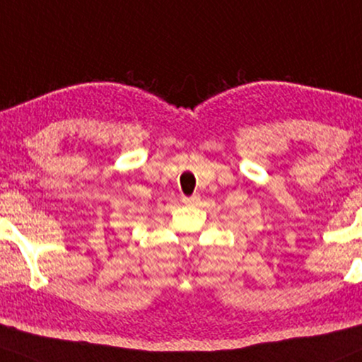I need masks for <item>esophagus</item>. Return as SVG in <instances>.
<instances>
[{
  "label": "esophagus",
  "instance_id": "1",
  "mask_svg": "<svg viewBox=\"0 0 362 362\" xmlns=\"http://www.w3.org/2000/svg\"><path fill=\"white\" fill-rule=\"evenodd\" d=\"M197 199H199V197H197V195H192V197H184V202H185V204H190V202H195Z\"/></svg>",
  "mask_w": 362,
  "mask_h": 362
}]
</instances>
